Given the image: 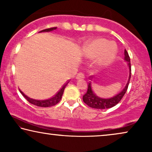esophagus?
Masks as SVG:
<instances>
[{
    "mask_svg": "<svg viewBox=\"0 0 152 152\" xmlns=\"http://www.w3.org/2000/svg\"><path fill=\"white\" fill-rule=\"evenodd\" d=\"M84 78H85V76L83 73H78V74L76 75V78L78 80V79H83Z\"/></svg>",
    "mask_w": 152,
    "mask_h": 152,
    "instance_id": "esophagus-1",
    "label": "esophagus"
}]
</instances>
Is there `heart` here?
<instances>
[{
	"label": "heart",
	"mask_w": 152,
	"mask_h": 152,
	"mask_svg": "<svg viewBox=\"0 0 152 152\" xmlns=\"http://www.w3.org/2000/svg\"><path fill=\"white\" fill-rule=\"evenodd\" d=\"M83 53L85 57L88 59H95L96 66L104 67L114 60L117 53V46L114 42L98 37L85 46Z\"/></svg>",
	"instance_id": "heart-1"
}]
</instances>
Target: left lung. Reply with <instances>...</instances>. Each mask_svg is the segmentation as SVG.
Listing matches in <instances>:
<instances>
[{
    "label": "left lung",
    "mask_w": 152,
    "mask_h": 152,
    "mask_svg": "<svg viewBox=\"0 0 152 152\" xmlns=\"http://www.w3.org/2000/svg\"><path fill=\"white\" fill-rule=\"evenodd\" d=\"M124 60L127 62L129 68V77L128 82H127L125 88L123 89L120 93H118V94L115 95V96L110 97V98L108 99H104L98 96L97 95L94 94V92H93L92 88V82H90L88 85V91H87V92L83 95V102L86 103L88 106L91 107V108L96 109H107L112 108V107L115 106V105H117L120 102L121 99H122V97L124 96V95L125 94V93H126L127 89H128L129 83L131 78V61L129 53H127L126 49L124 50Z\"/></svg>",
    "instance_id": "8db88e82"
}]
</instances>
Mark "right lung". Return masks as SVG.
<instances>
[{
    "instance_id": "1",
    "label": "right lung",
    "mask_w": 152,
    "mask_h": 152,
    "mask_svg": "<svg viewBox=\"0 0 152 152\" xmlns=\"http://www.w3.org/2000/svg\"><path fill=\"white\" fill-rule=\"evenodd\" d=\"M56 28H57L56 27L47 28V29L41 30V31H40L39 32H50V31H52V30H56ZM69 81L66 83L64 84L63 86H62V88L60 89L59 91H58V92L55 95V96H53L52 98H50V99H46V100L33 99H31V98H30V97H28V96H26V94H24V93L23 92H21V91L20 90H20V92L21 93V94L23 95L24 97H25L26 99H27L28 102L30 103V104L35 105V106H39V107H50V106H55V105L57 104L59 102L60 100H61L62 96V94H63V92H64V88H66V85L69 83Z\"/></svg>"
}]
</instances>
